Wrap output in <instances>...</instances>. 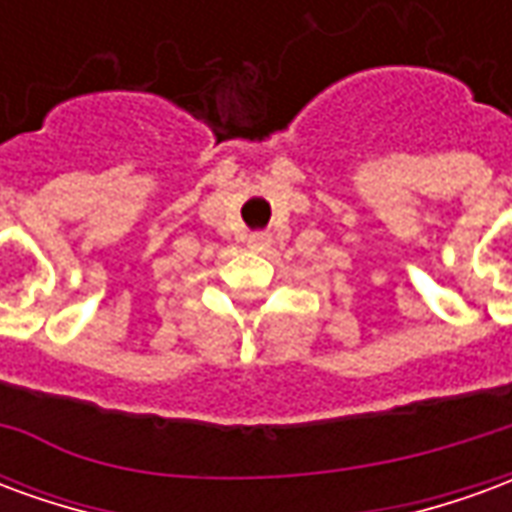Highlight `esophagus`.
<instances>
[{"instance_id":"1","label":"esophagus","mask_w":512,"mask_h":512,"mask_svg":"<svg viewBox=\"0 0 512 512\" xmlns=\"http://www.w3.org/2000/svg\"><path fill=\"white\" fill-rule=\"evenodd\" d=\"M246 244H249V249H255V252H266L268 246H271V235L252 233L249 238H246Z\"/></svg>"}]
</instances>
